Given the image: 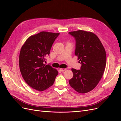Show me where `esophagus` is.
<instances>
[{
  "mask_svg": "<svg viewBox=\"0 0 121 121\" xmlns=\"http://www.w3.org/2000/svg\"><path fill=\"white\" fill-rule=\"evenodd\" d=\"M60 71H61V72H64V71H65V70H66V69H62V68H60Z\"/></svg>",
  "mask_w": 121,
  "mask_h": 121,
  "instance_id": "obj_1",
  "label": "esophagus"
}]
</instances>
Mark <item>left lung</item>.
I'll use <instances>...</instances> for the list:
<instances>
[{
  "instance_id": "1",
  "label": "left lung",
  "mask_w": 121,
  "mask_h": 121,
  "mask_svg": "<svg viewBox=\"0 0 121 121\" xmlns=\"http://www.w3.org/2000/svg\"><path fill=\"white\" fill-rule=\"evenodd\" d=\"M69 34L75 39V54L81 64L80 69H72L73 77L69 84L80 93L88 92L96 86L104 74L105 50L99 39L92 32L78 30Z\"/></svg>"
}]
</instances>
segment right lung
<instances>
[{"label":"right lung","mask_w":121,"mask_h":121,"mask_svg":"<svg viewBox=\"0 0 121 121\" xmlns=\"http://www.w3.org/2000/svg\"><path fill=\"white\" fill-rule=\"evenodd\" d=\"M60 33L42 31L29 37L20 51L19 66L23 79L32 88L40 91L52 86L58 74L56 69L45 65L54 41Z\"/></svg>","instance_id":"obj_1"}]
</instances>
